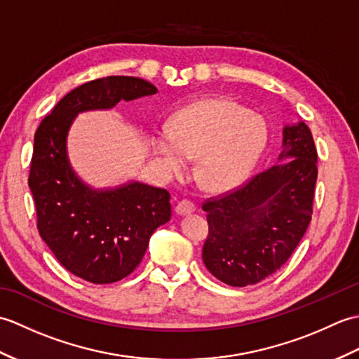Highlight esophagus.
Here are the masks:
<instances>
[{
    "mask_svg": "<svg viewBox=\"0 0 359 359\" xmlns=\"http://www.w3.org/2000/svg\"><path fill=\"white\" fill-rule=\"evenodd\" d=\"M196 210L194 203L191 201H180L177 205H175V212L180 216H185V215H191V212Z\"/></svg>",
    "mask_w": 359,
    "mask_h": 359,
    "instance_id": "1",
    "label": "esophagus"
}]
</instances>
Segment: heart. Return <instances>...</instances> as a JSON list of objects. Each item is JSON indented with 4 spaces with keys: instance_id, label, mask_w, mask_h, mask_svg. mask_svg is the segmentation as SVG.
I'll return each mask as SVG.
<instances>
[{
    "instance_id": "1",
    "label": "heart",
    "mask_w": 359,
    "mask_h": 359,
    "mask_svg": "<svg viewBox=\"0 0 359 359\" xmlns=\"http://www.w3.org/2000/svg\"><path fill=\"white\" fill-rule=\"evenodd\" d=\"M269 131L259 114L222 98H205L187 106L170 128L151 137L152 152L171 174L185 172L197 157L196 174L210 191L239 185L265 149Z\"/></svg>"
}]
</instances>
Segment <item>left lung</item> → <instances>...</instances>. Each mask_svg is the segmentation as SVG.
I'll use <instances>...</instances> for the list:
<instances>
[{"instance_id": "left-lung-1", "label": "left lung", "mask_w": 359, "mask_h": 359, "mask_svg": "<svg viewBox=\"0 0 359 359\" xmlns=\"http://www.w3.org/2000/svg\"><path fill=\"white\" fill-rule=\"evenodd\" d=\"M316 162L309 126L304 121L287 125L278 163L202 205L210 226L202 259L212 276L231 287H247L288 261L311 220Z\"/></svg>"}]
</instances>
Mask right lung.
Listing matches in <instances>:
<instances>
[{"mask_svg": "<svg viewBox=\"0 0 359 359\" xmlns=\"http://www.w3.org/2000/svg\"><path fill=\"white\" fill-rule=\"evenodd\" d=\"M156 93L149 81L126 75L88 81L66 94L35 133L29 188L38 231L66 270L93 284H112L135 270L151 234L171 217L170 193L135 180L86 185L71 166L67 134L81 112Z\"/></svg>", "mask_w": 359, "mask_h": 359, "instance_id": "add662e5", "label": "right lung"}]
</instances>
